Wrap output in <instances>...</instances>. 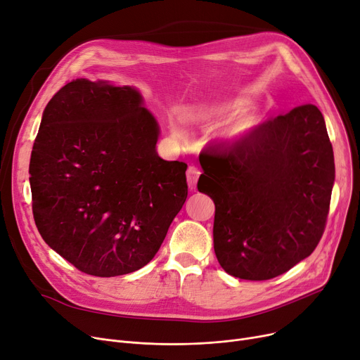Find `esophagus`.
I'll return each instance as SVG.
<instances>
[{"mask_svg": "<svg viewBox=\"0 0 360 360\" xmlns=\"http://www.w3.org/2000/svg\"><path fill=\"white\" fill-rule=\"evenodd\" d=\"M199 174H200V171L196 167L187 168V184H189V189H192V191L195 189Z\"/></svg>", "mask_w": 360, "mask_h": 360, "instance_id": "34e87169", "label": "esophagus"}]
</instances>
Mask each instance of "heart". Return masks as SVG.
Masks as SVG:
<instances>
[{"label": "heart", "mask_w": 360, "mask_h": 360, "mask_svg": "<svg viewBox=\"0 0 360 360\" xmlns=\"http://www.w3.org/2000/svg\"><path fill=\"white\" fill-rule=\"evenodd\" d=\"M249 102L243 96H230L214 102L212 105L205 107L192 115L193 122H200L207 124H222L234 120L230 134L243 136L252 131L259 124V118L253 114H246Z\"/></svg>", "instance_id": "heart-1"}]
</instances>
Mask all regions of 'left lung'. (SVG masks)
I'll return each instance as SVG.
<instances>
[{
    "label": "left lung",
    "mask_w": 360,
    "mask_h": 360,
    "mask_svg": "<svg viewBox=\"0 0 360 360\" xmlns=\"http://www.w3.org/2000/svg\"><path fill=\"white\" fill-rule=\"evenodd\" d=\"M199 162L198 189L215 203L214 250L230 276L269 280L315 250L335 179L318 107L268 120L227 149L203 150Z\"/></svg>",
    "instance_id": "1"
}]
</instances>
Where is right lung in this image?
Listing matches in <instances>:
<instances>
[{"mask_svg":"<svg viewBox=\"0 0 360 360\" xmlns=\"http://www.w3.org/2000/svg\"><path fill=\"white\" fill-rule=\"evenodd\" d=\"M160 126L133 86L77 79L48 102L30 157L45 243L95 277L152 261L187 198L186 168L157 152Z\"/></svg>","mask_w":360,"mask_h":360,"instance_id":"add662e5","label":"right lung"}]
</instances>
